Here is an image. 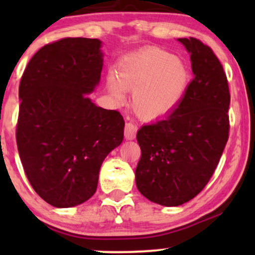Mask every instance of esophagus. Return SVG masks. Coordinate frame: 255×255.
Masks as SVG:
<instances>
[{"label": "esophagus", "instance_id": "1", "mask_svg": "<svg viewBox=\"0 0 255 255\" xmlns=\"http://www.w3.org/2000/svg\"><path fill=\"white\" fill-rule=\"evenodd\" d=\"M136 130H137V126L131 124V122H128V124H126L125 126V137L127 140H131L135 137V134H136Z\"/></svg>", "mask_w": 255, "mask_h": 255}]
</instances>
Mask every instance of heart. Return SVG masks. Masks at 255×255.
I'll list each match as a JSON object with an SVG mask.
<instances>
[{
    "label": "heart",
    "mask_w": 255,
    "mask_h": 255,
    "mask_svg": "<svg viewBox=\"0 0 255 255\" xmlns=\"http://www.w3.org/2000/svg\"><path fill=\"white\" fill-rule=\"evenodd\" d=\"M189 72L181 58L159 48H146L125 57L118 78L110 75L108 86L118 99L134 90L131 105L139 115L156 118L174 108L182 98Z\"/></svg>",
    "instance_id": "b5f03b06"
}]
</instances>
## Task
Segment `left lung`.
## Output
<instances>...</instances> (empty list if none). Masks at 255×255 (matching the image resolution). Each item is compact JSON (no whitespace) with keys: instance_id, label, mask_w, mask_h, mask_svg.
<instances>
[{"instance_id":"1","label":"left lung","mask_w":255,"mask_h":255,"mask_svg":"<svg viewBox=\"0 0 255 255\" xmlns=\"http://www.w3.org/2000/svg\"><path fill=\"white\" fill-rule=\"evenodd\" d=\"M191 54L194 78L168 115L137 130L139 192L163 206H178L204 189L229 137L230 92L223 66L197 38H178Z\"/></svg>"}]
</instances>
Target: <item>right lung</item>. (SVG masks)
Listing matches in <instances>:
<instances>
[{"mask_svg":"<svg viewBox=\"0 0 255 255\" xmlns=\"http://www.w3.org/2000/svg\"><path fill=\"white\" fill-rule=\"evenodd\" d=\"M99 49L101 40L81 37L46 44L19 85L17 151L31 186L55 207L89 200L104 158L124 140L121 114L87 98L101 79Z\"/></svg>","mask_w":255,"mask_h":255,"instance_id":"add662e5","label":"right lung"}]
</instances>
